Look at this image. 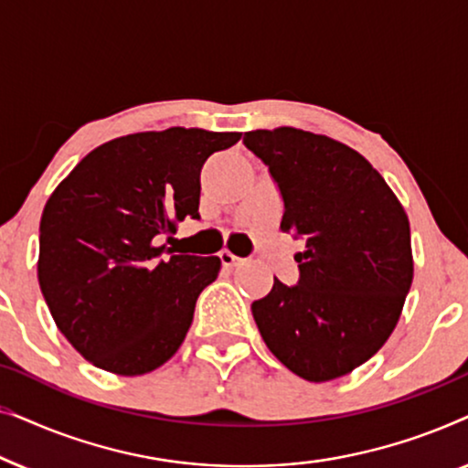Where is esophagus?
Listing matches in <instances>:
<instances>
[{"label":"esophagus","instance_id":"esophagus-1","mask_svg":"<svg viewBox=\"0 0 468 468\" xmlns=\"http://www.w3.org/2000/svg\"><path fill=\"white\" fill-rule=\"evenodd\" d=\"M219 258H221V264L223 266H229V268H232V266H239L240 264V258H236V255L234 253H229V251H221L219 253Z\"/></svg>","mask_w":468,"mask_h":468}]
</instances>
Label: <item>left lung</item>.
Segmentation results:
<instances>
[{
    "label": "left lung",
    "mask_w": 468,
    "mask_h": 468,
    "mask_svg": "<svg viewBox=\"0 0 468 468\" xmlns=\"http://www.w3.org/2000/svg\"><path fill=\"white\" fill-rule=\"evenodd\" d=\"M283 196L281 229L304 239L298 285L274 279L251 304L268 349L306 381L370 360L399 324L413 281L409 217L383 176L347 144L296 127L247 132Z\"/></svg>",
    "instance_id": "obj_1"
}]
</instances>
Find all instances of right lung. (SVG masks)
Returning <instances> with one entry per match:
<instances>
[{
    "mask_svg": "<svg viewBox=\"0 0 468 468\" xmlns=\"http://www.w3.org/2000/svg\"><path fill=\"white\" fill-rule=\"evenodd\" d=\"M240 136L170 127L114 138L50 194L37 281L57 328L93 367L144 375L183 345L221 260L172 255L159 242L200 217L202 165Z\"/></svg>",
    "mask_w": 468,
    "mask_h": 468,
    "instance_id": "obj_1",
    "label": "right lung"
}]
</instances>
